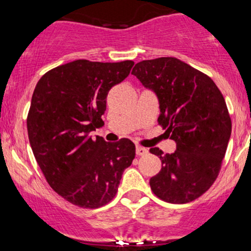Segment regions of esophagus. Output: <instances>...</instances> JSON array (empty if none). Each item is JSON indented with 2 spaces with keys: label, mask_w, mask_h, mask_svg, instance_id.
<instances>
[{
  "label": "esophagus",
  "mask_w": 251,
  "mask_h": 251,
  "mask_svg": "<svg viewBox=\"0 0 251 251\" xmlns=\"http://www.w3.org/2000/svg\"><path fill=\"white\" fill-rule=\"evenodd\" d=\"M148 149H145V148H143V147H137L136 148V153L138 156H145V155H148Z\"/></svg>",
  "instance_id": "obj_1"
}]
</instances>
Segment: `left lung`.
<instances>
[{"label":"left lung","instance_id":"1","mask_svg":"<svg viewBox=\"0 0 251 251\" xmlns=\"http://www.w3.org/2000/svg\"><path fill=\"white\" fill-rule=\"evenodd\" d=\"M132 75L156 93L158 125L176 143L173 153L150 149L162 162L151 191L163 201L191 202L213 184L226 152L231 118L224 96L210 76L173 57L142 60Z\"/></svg>","mask_w":251,"mask_h":251}]
</instances>
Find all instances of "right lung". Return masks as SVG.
<instances>
[{
    "mask_svg": "<svg viewBox=\"0 0 251 251\" xmlns=\"http://www.w3.org/2000/svg\"><path fill=\"white\" fill-rule=\"evenodd\" d=\"M133 64L74 60L48 71L33 92L29 144L51 188L73 205L99 208L108 203L136 156L130 139L107 143L89 136L103 125L108 92Z\"/></svg>",
    "mask_w": 251,
    "mask_h": 251,
    "instance_id": "1",
    "label": "right lung"
}]
</instances>
